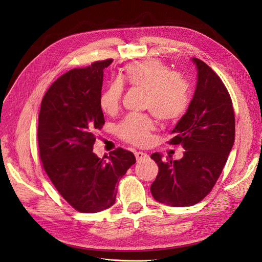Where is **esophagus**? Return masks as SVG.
I'll return each instance as SVG.
<instances>
[{
  "instance_id": "1",
  "label": "esophagus",
  "mask_w": 262,
  "mask_h": 262,
  "mask_svg": "<svg viewBox=\"0 0 262 262\" xmlns=\"http://www.w3.org/2000/svg\"><path fill=\"white\" fill-rule=\"evenodd\" d=\"M135 156H136V159H137V161H142V160H145V159H147L148 158V155L147 154H145V153H143V152H135Z\"/></svg>"
}]
</instances>
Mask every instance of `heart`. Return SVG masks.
Wrapping results in <instances>:
<instances>
[{
    "instance_id": "1",
    "label": "heart",
    "mask_w": 262,
    "mask_h": 262,
    "mask_svg": "<svg viewBox=\"0 0 262 262\" xmlns=\"http://www.w3.org/2000/svg\"><path fill=\"white\" fill-rule=\"evenodd\" d=\"M125 80L132 88L145 92L144 107L163 122L181 119L190 103L189 84L168 64L156 58H148L128 64L125 68ZM122 85L114 81L100 96V107L107 115H115L121 103ZM155 129L154 121L147 116H128L117 127L123 140L143 146L150 141Z\"/></svg>"
}]
</instances>
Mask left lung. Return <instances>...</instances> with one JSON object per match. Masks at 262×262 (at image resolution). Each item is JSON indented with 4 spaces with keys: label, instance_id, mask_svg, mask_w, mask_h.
I'll return each instance as SVG.
<instances>
[{
    "label": "left lung",
    "instance_id": "obj_1",
    "mask_svg": "<svg viewBox=\"0 0 262 262\" xmlns=\"http://www.w3.org/2000/svg\"><path fill=\"white\" fill-rule=\"evenodd\" d=\"M196 88L187 113L177 122L169 144H182L180 160H163L154 153L159 168L150 186L154 199L172 207L201 202L215 185L235 142V114L230 95L212 69L198 58Z\"/></svg>",
    "mask_w": 262,
    "mask_h": 262
}]
</instances>
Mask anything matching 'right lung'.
Instances as JSON below:
<instances>
[{"mask_svg": "<svg viewBox=\"0 0 262 262\" xmlns=\"http://www.w3.org/2000/svg\"><path fill=\"white\" fill-rule=\"evenodd\" d=\"M113 59L73 69L55 80L38 118L40 159L54 187L79 212L95 213L115 204L118 184L136 162L118 147L108 160L93 153L95 129L105 120L100 107L104 69Z\"/></svg>", "mask_w": 262, "mask_h": 262, "instance_id": "1", "label": "right lung"}]
</instances>
